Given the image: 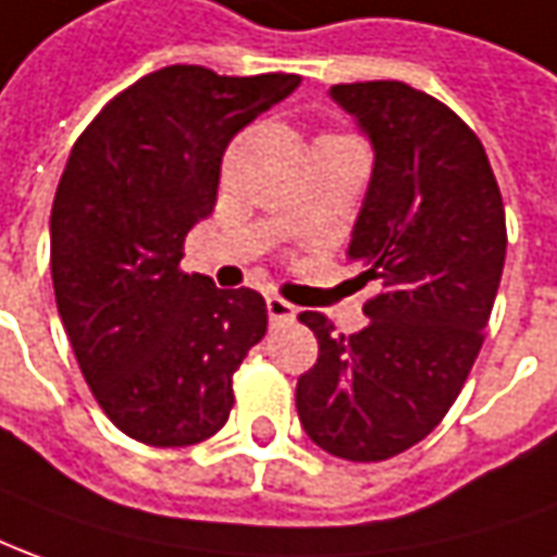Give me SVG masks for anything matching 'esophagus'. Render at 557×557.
<instances>
[{
  "label": "esophagus",
  "instance_id": "34e87169",
  "mask_svg": "<svg viewBox=\"0 0 557 557\" xmlns=\"http://www.w3.org/2000/svg\"><path fill=\"white\" fill-rule=\"evenodd\" d=\"M267 312H270L272 324H287L297 318V306L282 300V297H267Z\"/></svg>",
  "mask_w": 557,
  "mask_h": 557
}]
</instances>
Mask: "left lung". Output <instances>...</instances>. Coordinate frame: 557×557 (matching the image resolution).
Here are the masks:
<instances>
[{"mask_svg":"<svg viewBox=\"0 0 557 557\" xmlns=\"http://www.w3.org/2000/svg\"><path fill=\"white\" fill-rule=\"evenodd\" d=\"M330 96L373 145L348 260L379 294L351 336L302 312L318 360L297 379V416L330 455L385 461L443 421L470 375L504 272V199L476 133L440 99L403 81Z\"/></svg>","mask_w":557,"mask_h":557,"instance_id":"obj_1","label":"left lung"}]
</instances>
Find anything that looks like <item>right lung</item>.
Segmentation results:
<instances>
[{
    "label": "right lung",
    "instance_id": "obj_1",
    "mask_svg": "<svg viewBox=\"0 0 557 557\" xmlns=\"http://www.w3.org/2000/svg\"><path fill=\"white\" fill-rule=\"evenodd\" d=\"M300 75L227 78L166 66L96 114L51 209L57 312L96 403L145 446L202 443L227 424L233 373L267 333L251 287L178 270L218 199L221 157Z\"/></svg>",
    "mask_w": 557,
    "mask_h": 557
}]
</instances>
